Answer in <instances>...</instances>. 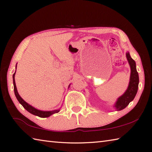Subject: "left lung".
Wrapping results in <instances>:
<instances>
[{
    "mask_svg": "<svg viewBox=\"0 0 152 152\" xmlns=\"http://www.w3.org/2000/svg\"><path fill=\"white\" fill-rule=\"evenodd\" d=\"M126 57L131 68L130 79L126 92L117 99L115 104H114V107L118 111L125 109L131 102H132L136 96L139 87V77L137 71L136 63L131 57L129 52L126 53Z\"/></svg>",
    "mask_w": 152,
    "mask_h": 152,
    "instance_id": "1",
    "label": "left lung"
}]
</instances>
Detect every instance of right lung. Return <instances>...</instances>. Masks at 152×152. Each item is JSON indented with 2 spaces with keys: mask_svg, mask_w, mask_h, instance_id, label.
Returning <instances> with one entry per match:
<instances>
[{
  "mask_svg": "<svg viewBox=\"0 0 152 152\" xmlns=\"http://www.w3.org/2000/svg\"><path fill=\"white\" fill-rule=\"evenodd\" d=\"M15 67L17 69V64L15 66ZM15 72L13 73V88H14L15 96L16 97L17 99L18 100L19 103L21 104L22 106L24 107L28 113H31L35 116H38L40 118H48V117H49L50 116H51L53 114L58 113L59 112L60 109L53 110H49V111L40 110L36 109V108L32 107V105H30V104H28V103H26L24 99H23L22 97L19 96V94L18 92V90H17V87H16V85H15ZM69 86H70V85H69L68 88H69Z\"/></svg>",
  "mask_w": 152,
  "mask_h": 152,
  "instance_id": "right-lung-1",
  "label": "right lung"
}]
</instances>
